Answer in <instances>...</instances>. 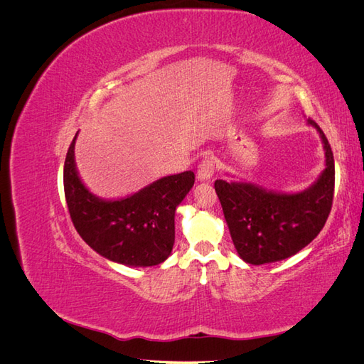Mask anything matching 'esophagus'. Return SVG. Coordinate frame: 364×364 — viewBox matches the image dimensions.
Instances as JSON below:
<instances>
[{"label": "esophagus", "mask_w": 364, "mask_h": 364, "mask_svg": "<svg viewBox=\"0 0 364 364\" xmlns=\"http://www.w3.org/2000/svg\"><path fill=\"white\" fill-rule=\"evenodd\" d=\"M214 171H215L214 161L211 158H206L199 165V170H197V179H199L200 182L211 181L214 176Z\"/></svg>", "instance_id": "esophagus-1"}]
</instances>
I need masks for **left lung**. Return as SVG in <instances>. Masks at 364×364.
Segmentation results:
<instances>
[{
	"instance_id": "obj_1",
	"label": "left lung",
	"mask_w": 364,
	"mask_h": 364,
	"mask_svg": "<svg viewBox=\"0 0 364 364\" xmlns=\"http://www.w3.org/2000/svg\"><path fill=\"white\" fill-rule=\"evenodd\" d=\"M322 139L325 168L308 188L297 193L267 190L258 183L217 179L215 193L240 258L253 266L296 255L326 223L334 196V156L313 119H306Z\"/></svg>"
}]
</instances>
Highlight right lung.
<instances>
[{"label": "right lung", "mask_w": 364, "mask_h": 364, "mask_svg": "<svg viewBox=\"0 0 364 364\" xmlns=\"http://www.w3.org/2000/svg\"><path fill=\"white\" fill-rule=\"evenodd\" d=\"M77 132L63 165V188L77 232L98 255L129 267L158 266L174 245V214L194 173L165 176L138 193L107 200L86 188L75 167Z\"/></svg>", "instance_id": "obj_1"}]
</instances>
